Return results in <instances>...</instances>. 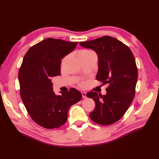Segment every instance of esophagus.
<instances>
[{
  "mask_svg": "<svg viewBox=\"0 0 159 159\" xmlns=\"http://www.w3.org/2000/svg\"><path fill=\"white\" fill-rule=\"evenodd\" d=\"M81 95H82V98H86V93L84 91H81Z\"/></svg>",
  "mask_w": 159,
  "mask_h": 159,
  "instance_id": "obj_1",
  "label": "esophagus"
}]
</instances>
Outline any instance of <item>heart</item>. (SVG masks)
<instances>
[{"label":"heart","mask_w":159,"mask_h":159,"mask_svg":"<svg viewBox=\"0 0 159 159\" xmlns=\"http://www.w3.org/2000/svg\"><path fill=\"white\" fill-rule=\"evenodd\" d=\"M88 52V51H83V52ZM84 82H81L80 83V85H81V86H84Z\"/></svg>","instance_id":"heart-1"}]
</instances>
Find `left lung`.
<instances>
[{
	"mask_svg": "<svg viewBox=\"0 0 159 159\" xmlns=\"http://www.w3.org/2000/svg\"><path fill=\"white\" fill-rule=\"evenodd\" d=\"M80 44L97 53L99 69L96 80L109 85L106 95L93 91L86 94L95 103L89 117L96 123L109 125L123 116L134 97L138 78L134 57L127 46L108 36Z\"/></svg>",
	"mask_w": 159,
	"mask_h": 159,
	"instance_id": "left-lung-1",
	"label": "left lung"
}]
</instances>
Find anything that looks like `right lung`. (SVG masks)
Wrapping results in <instances>:
<instances>
[{
  "label": "right lung",
  "instance_id": "right-lung-1",
  "mask_svg": "<svg viewBox=\"0 0 159 159\" xmlns=\"http://www.w3.org/2000/svg\"><path fill=\"white\" fill-rule=\"evenodd\" d=\"M78 43L48 38L30 47L24 57L18 72L21 99L33 121L42 127L63 125L69 108L82 98L75 88L56 95L52 83V78L61 74V59Z\"/></svg>",
  "mask_w": 159,
  "mask_h": 159
}]
</instances>
